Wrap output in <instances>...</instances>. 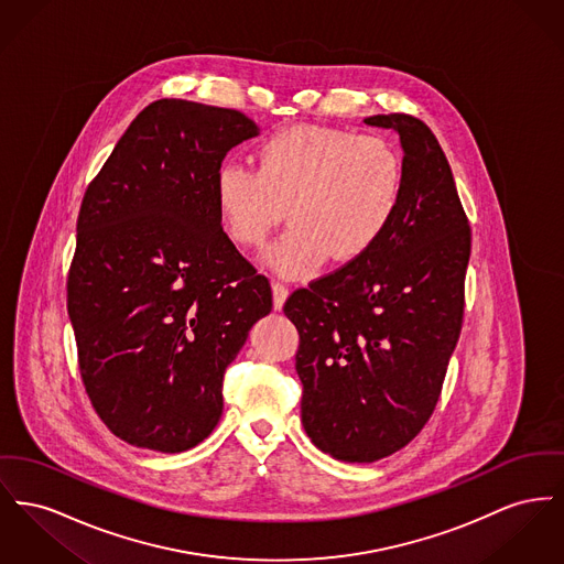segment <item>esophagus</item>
I'll return each instance as SVG.
<instances>
[{"label": "esophagus", "mask_w": 564, "mask_h": 564, "mask_svg": "<svg viewBox=\"0 0 564 564\" xmlns=\"http://www.w3.org/2000/svg\"><path fill=\"white\" fill-rule=\"evenodd\" d=\"M288 294H290V290H288L283 283L272 281V302H274V308H276V311L283 308V304H285V300H288Z\"/></svg>", "instance_id": "34e87169"}]
</instances>
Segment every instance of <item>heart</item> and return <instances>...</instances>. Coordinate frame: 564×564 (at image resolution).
Instances as JSON below:
<instances>
[{"mask_svg":"<svg viewBox=\"0 0 564 564\" xmlns=\"http://www.w3.org/2000/svg\"><path fill=\"white\" fill-rule=\"evenodd\" d=\"M402 189L388 140L313 126L270 135L258 166L226 162L215 178L224 228L240 247H260L288 208L292 228L265 262L294 279L366 256L397 219Z\"/></svg>","mask_w":564,"mask_h":564,"instance_id":"obj_1","label":"heart"}]
</instances>
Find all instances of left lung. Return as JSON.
Returning <instances> with one entry per match:
<instances>
[{
  "label": "left lung",
  "mask_w": 564,
  "mask_h": 564,
  "mask_svg": "<svg viewBox=\"0 0 564 564\" xmlns=\"http://www.w3.org/2000/svg\"><path fill=\"white\" fill-rule=\"evenodd\" d=\"M366 126L400 135L397 219L360 260L296 290L283 306L300 334L302 426L343 463H375L431 420L464 313L470 228L431 128L411 115Z\"/></svg>",
  "instance_id": "obj_1"
}]
</instances>
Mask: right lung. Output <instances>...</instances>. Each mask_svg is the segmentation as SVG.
Here are the masks:
<instances>
[{"label": "right lung", "instance_id": "add662e5", "mask_svg": "<svg viewBox=\"0 0 564 564\" xmlns=\"http://www.w3.org/2000/svg\"><path fill=\"white\" fill-rule=\"evenodd\" d=\"M260 128L232 108L149 104L91 181L76 221L67 315L94 409L133 447H196L224 372L272 292L221 228L215 178Z\"/></svg>", "mask_w": 564, "mask_h": 564}]
</instances>
